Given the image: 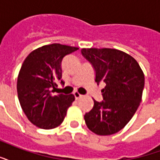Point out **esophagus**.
Here are the masks:
<instances>
[{
    "label": "esophagus",
    "mask_w": 160,
    "mask_h": 160,
    "mask_svg": "<svg viewBox=\"0 0 160 160\" xmlns=\"http://www.w3.org/2000/svg\"><path fill=\"white\" fill-rule=\"evenodd\" d=\"M74 96H75V99L78 100V99H80V97H82V95H80L78 91H75V92H74Z\"/></svg>",
    "instance_id": "esophagus-1"
}]
</instances>
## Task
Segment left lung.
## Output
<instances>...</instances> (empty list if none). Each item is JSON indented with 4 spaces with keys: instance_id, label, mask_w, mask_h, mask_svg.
Wrapping results in <instances>:
<instances>
[{
    "instance_id": "1",
    "label": "left lung",
    "mask_w": 160,
    "mask_h": 160,
    "mask_svg": "<svg viewBox=\"0 0 160 160\" xmlns=\"http://www.w3.org/2000/svg\"><path fill=\"white\" fill-rule=\"evenodd\" d=\"M82 55L96 71V82L106 84L102 102L94 100L93 108L85 115V124L101 136L123 128L142 101L144 75L136 59L114 48H82Z\"/></svg>"
}]
</instances>
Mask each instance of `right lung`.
<instances>
[{"label":"right lung","instance_id":"add662e5","mask_svg":"<svg viewBox=\"0 0 160 160\" xmlns=\"http://www.w3.org/2000/svg\"><path fill=\"white\" fill-rule=\"evenodd\" d=\"M78 49L60 43L44 45L23 61L17 83L18 99L28 119L38 128L53 129L59 126L75 101L73 94L53 93L56 82L62 78L63 58Z\"/></svg>","mask_w":160,"mask_h":160}]
</instances>
